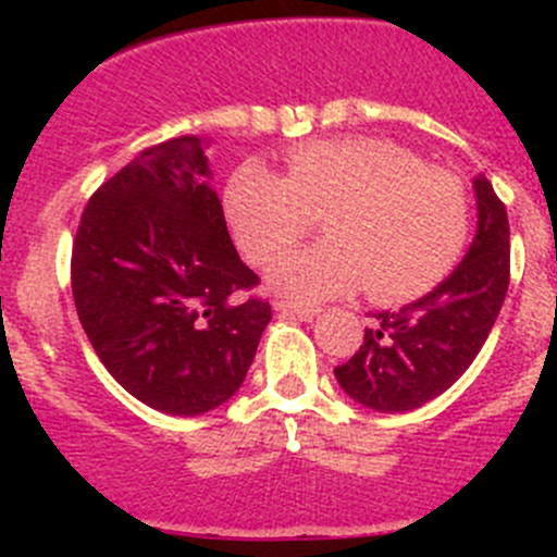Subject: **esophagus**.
<instances>
[{"label": "esophagus", "mask_w": 557, "mask_h": 557, "mask_svg": "<svg viewBox=\"0 0 557 557\" xmlns=\"http://www.w3.org/2000/svg\"><path fill=\"white\" fill-rule=\"evenodd\" d=\"M272 307L277 312H288V314H296V318L301 320H312L314 314L320 312V307H310V305H294V301H285V299H274Z\"/></svg>", "instance_id": "esophagus-1"}]
</instances>
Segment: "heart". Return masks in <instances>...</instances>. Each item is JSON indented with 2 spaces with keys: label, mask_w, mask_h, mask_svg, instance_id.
I'll list each match as a JSON object with an SVG mask.
<instances>
[{
  "label": "heart",
  "mask_w": 557,
  "mask_h": 557,
  "mask_svg": "<svg viewBox=\"0 0 557 557\" xmlns=\"http://www.w3.org/2000/svg\"><path fill=\"white\" fill-rule=\"evenodd\" d=\"M237 243L269 263L323 218L325 243L296 250L269 285L296 301L352 294L414 299L440 285L463 252L471 205L460 177L431 170L383 139H323L288 153V177L247 161L226 188Z\"/></svg>",
  "instance_id": "1"
}]
</instances>
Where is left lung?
<instances>
[{
    "mask_svg": "<svg viewBox=\"0 0 557 557\" xmlns=\"http://www.w3.org/2000/svg\"><path fill=\"white\" fill-rule=\"evenodd\" d=\"M476 237L431 294L374 314L361 347L334 369L352 401L409 412L442 396L485 345L509 288V221L485 174L474 180Z\"/></svg>",
    "mask_w": 557,
    "mask_h": 557,
    "instance_id": "obj_1",
    "label": "left lung"
}]
</instances>
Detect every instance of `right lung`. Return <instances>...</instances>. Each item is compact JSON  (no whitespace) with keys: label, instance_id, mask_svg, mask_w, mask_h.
I'll list each match as a JSON object with an SVG mask.
<instances>
[{"label":"right lung","instance_id":"1","mask_svg":"<svg viewBox=\"0 0 557 557\" xmlns=\"http://www.w3.org/2000/svg\"><path fill=\"white\" fill-rule=\"evenodd\" d=\"M205 139L145 148L88 199L72 296L99 361L134 398L205 414L239 391L272 320L228 237Z\"/></svg>","mask_w":557,"mask_h":557}]
</instances>
